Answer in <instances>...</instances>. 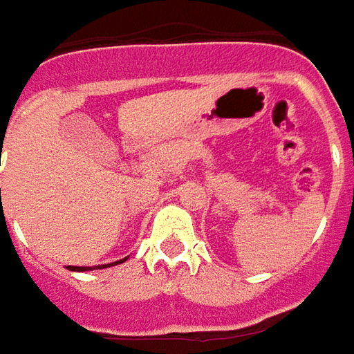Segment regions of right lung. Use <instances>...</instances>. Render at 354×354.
<instances>
[{"mask_svg": "<svg viewBox=\"0 0 354 354\" xmlns=\"http://www.w3.org/2000/svg\"><path fill=\"white\" fill-rule=\"evenodd\" d=\"M124 260H120V262H114V264H122ZM114 264H108V266H114ZM98 268H102V266H98ZM68 270H75V272H84V270H90V268H82V266H68Z\"/></svg>", "mask_w": 354, "mask_h": 354, "instance_id": "add662e5", "label": "right lung"}]
</instances>
